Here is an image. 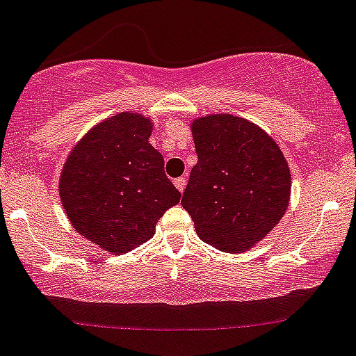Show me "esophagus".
<instances>
[{"mask_svg":"<svg viewBox=\"0 0 356 356\" xmlns=\"http://www.w3.org/2000/svg\"><path fill=\"white\" fill-rule=\"evenodd\" d=\"M174 184H175V188L181 191V193H184L186 184H188V181H186V177H179V179H175Z\"/></svg>","mask_w":356,"mask_h":356,"instance_id":"1","label":"esophagus"}]
</instances>
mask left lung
<instances>
[{
  "instance_id": "1",
  "label": "left lung",
  "mask_w": 356,
  "mask_h": 356,
  "mask_svg": "<svg viewBox=\"0 0 356 356\" xmlns=\"http://www.w3.org/2000/svg\"><path fill=\"white\" fill-rule=\"evenodd\" d=\"M197 163L182 194L197 237L223 252L259 244L285 215L291 174L276 141L232 114L191 121Z\"/></svg>"
}]
</instances>
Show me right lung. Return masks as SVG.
<instances>
[{
  "instance_id": "right-lung-1",
  "label": "right lung",
  "mask_w": 356,
  "mask_h": 356,
  "mask_svg": "<svg viewBox=\"0 0 356 356\" xmlns=\"http://www.w3.org/2000/svg\"><path fill=\"white\" fill-rule=\"evenodd\" d=\"M152 131L147 115L119 112L90 128L61 168L59 197L71 227L115 256L149 241L181 201L162 153L149 145Z\"/></svg>"
}]
</instances>
